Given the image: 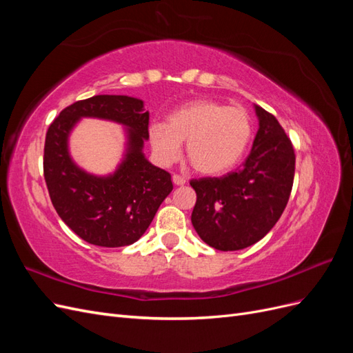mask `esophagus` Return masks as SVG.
<instances>
[{"label": "esophagus", "instance_id": "esophagus-1", "mask_svg": "<svg viewBox=\"0 0 353 353\" xmlns=\"http://www.w3.org/2000/svg\"><path fill=\"white\" fill-rule=\"evenodd\" d=\"M172 183L175 185H184L187 183V179L184 176H181V175H174L172 176Z\"/></svg>", "mask_w": 353, "mask_h": 353}]
</instances>
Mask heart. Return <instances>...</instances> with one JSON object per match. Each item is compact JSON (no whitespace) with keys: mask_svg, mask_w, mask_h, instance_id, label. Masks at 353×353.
<instances>
[{"mask_svg":"<svg viewBox=\"0 0 353 353\" xmlns=\"http://www.w3.org/2000/svg\"><path fill=\"white\" fill-rule=\"evenodd\" d=\"M250 137L248 112L209 99L190 101L170 113L168 122L152 121L148 125V138L160 163L175 162L187 140V156L205 175H221L236 166Z\"/></svg>","mask_w":353,"mask_h":353,"instance_id":"b5f03b06","label":"heart"}]
</instances>
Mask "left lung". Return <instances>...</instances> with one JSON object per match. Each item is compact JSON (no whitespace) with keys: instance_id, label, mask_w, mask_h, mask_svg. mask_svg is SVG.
<instances>
[{"instance_id":"left-lung-1","label":"left lung","mask_w":353,"mask_h":353,"mask_svg":"<svg viewBox=\"0 0 353 353\" xmlns=\"http://www.w3.org/2000/svg\"><path fill=\"white\" fill-rule=\"evenodd\" d=\"M258 132L243 166L222 178L193 179L191 222L210 248L231 252L258 243L280 219L294 178V150L275 117L253 104Z\"/></svg>"}]
</instances>
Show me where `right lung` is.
<instances>
[{
	"mask_svg": "<svg viewBox=\"0 0 353 353\" xmlns=\"http://www.w3.org/2000/svg\"><path fill=\"white\" fill-rule=\"evenodd\" d=\"M82 119H100L124 128V153L114 171L88 173L70 154V135ZM148 112L128 95H95L63 110L48 128L44 176L52 206L66 225L101 248H122L140 239L174 185L170 174L148 162Z\"/></svg>",
	"mask_w": 353,
	"mask_h": 353,
	"instance_id": "obj_1",
	"label": "right lung"
}]
</instances>
